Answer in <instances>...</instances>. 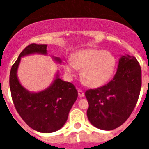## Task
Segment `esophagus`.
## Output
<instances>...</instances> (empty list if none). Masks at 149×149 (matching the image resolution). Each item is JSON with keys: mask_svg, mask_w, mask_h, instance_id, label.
I'll return each mask as SVG.
<instances>
[{"mask_svg": "<svg viewBox=\"0 0 149 149\" xmlns=\"http://www.w3.org/2000/svg\"><path fill=\"white\" fill-rule=\"evenodd\" d=\"M78 95L80 97H83L85 96V93H84L83 90L81 89H78Z\"/></svg>", "mask_w": 149, "mask_h": 149, "instance_id": "obj_1", "label": "esophagus"}]
</instances>
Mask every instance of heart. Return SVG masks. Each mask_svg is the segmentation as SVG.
<instances>
[{"label":"heart","mask_w":149,"mask_h":149,"mask_svg":"<svg viewBox=\"0 0 149 149\" xmlns=\"http://www.w3.org/2000/svg\"><path fill=\"white\" fill-rule=\"evenodd\" d=\"M116 60L113 55L98 49H82L73 55L72 60L64 64V70L70 77L82 69L81 77L87 85L99 87L110 79L115 68Z\"/></svg>","instance_id":"heart-1"}]
</instances>
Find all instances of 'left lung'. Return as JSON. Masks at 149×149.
Segmentation results:
<instances>
[{"label":"left lung","mask_w":149,"mask_h":149,"mask_svg":"<svg viewBox=\"0 0 149 149\" xmlns=\"http://www.w3.org/2000/svg\"><path fill=\"white\" fill-rule=\"evenodd\" d=\"M141 87V69L133 56H123L110 82L85 95L87 115L92 125L105 131L116 129L126 121L136 107Z\"/></svg>","instance_id":"1"}]
</instances>
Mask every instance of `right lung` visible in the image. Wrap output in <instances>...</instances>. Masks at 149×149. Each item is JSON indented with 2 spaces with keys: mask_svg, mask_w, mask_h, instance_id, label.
I'll list each match as a JSON object with an SVG mask.
<instances>
[{
  "mask_svg": "<svg viewBox=\"0 0 149 149\" xmlns=\"http://www.w3.org/2000/svg\"><path fill=\"white\" fill-rule=\"evenodd\" d=\"M47 44H31L18 56L10 70L9 84L13 104L21 118L32 129L41 133H52L60 129L78 97L77 90L71 82L56 77L53 84L45 90L30 93L21 86L16 72L21 57L30 54H47ZM61 62L60 59L55 58Z\"/></svg>",
  "mask_w": 149,
  "mask_h": 149,
  "instance_id": "obj_1",
  "label": "right lung"
}]
</instances>
